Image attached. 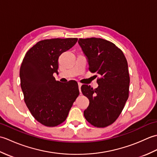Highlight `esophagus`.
<instances>
[{
  "label": "esophagus",
  "mask_w": 157,
  "mask_h": 157,
  "mask_svg": "<svg viewBox=\"0 0 157 157\" xmlns=\"http://www.w3.org/2000/svg\"><path fill=\"white\" fill-rule=\"evenodd\" d=\"M82 84H81V83H79V82H78V86H79V92H81V86H82Z\"/></svg>",
  "instance_id": "obj_1"
}]
</instances>
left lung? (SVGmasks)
<instances>
[{"label": "left lung", "mask_w": 157, "mask_h": 157, "mask_svg": "<svg viewBox=\"0 0 157 157\" xmlns=\"http://www.w3.org/2000/svg\"><path fill=\"white\" fill-rule=\"evenodd\" d=\"M78 43L88 59L90 71L99 76L97 88H81L90 101L84 115L93 126L105 128L119 117L129 97L128 61L121 50L106 40L79 38Z\"/></svg>", "instance_id": "left-lung-1"}]
</instances>
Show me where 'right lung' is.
I'll return each instance as SVG.
<instances>
[{
  "mask_svg": "<svg viewBox=\"0 0 157 157\" xmlns=\"http://www.w3.org/2000/svg\"><path fill=\"white\" fill-rule=\"evenodd\" d=\"M76 38H52L39 41L23 59L19 75L24 101L36 121L55 127L65 121L79 96L78 83L56 81L59 56L72 48Z\"/></svg>",
  "mask_w": 157,
  "mask_h": 157,
  "instance_id": "right-lung-1",
  "label": "right lung"
}]
</instances>
